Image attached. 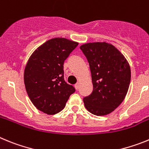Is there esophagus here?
<instances>
[{"instance_id": "esophagus-1", "label": "esophagus", "mask_w": 149, "mask_h": 149, "mask_svg": "<svg viewBox=\"0 0 149 149\" xmlns=\"http://www.w3.org/2000/svg\"><path fill=\"white\" fill-rule=\"evenodd\" d=\"M79 86H80V84H79V83H77V84L74 85V87H75V89H77V90L79 89Z\"/></svg>"}]
</instances>
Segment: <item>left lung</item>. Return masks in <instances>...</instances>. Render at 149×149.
Wrapping results in <instances>:
<instances>
[{
    "instance_id": "left-lung-1",
    "label": "left lung",
    "mask_w": 149,
    "mask_h": 149,
    "mask_svg": "<svg viewBox=\"0 0 149 149\" xmlns=\"http://www.w3.org/2000/svg\"><path fill=\"white\" fill-rule=\"evenodd\" d=\"M89 64L93 89L84 97L85 107L95 116L110 113L123 101L131 82V68L120 51L106 42L80 47Z\"/></svg>"
}]
</instances>
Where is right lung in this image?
Masks as SVG:
<instances>
[{"instance_id": "1", "label": "right lung", "mask_w": 149, "mask_h": 149, "mask_svg": "<svg viewBox=\"0 0 149 149\" xmlns=\"http://www.w3.org/2000/svg\"><path fill=\"white\" fill-rule=\"evenodd\" d=\"M78 43L64 38L47 41L33 52L24 69L26 91L34 106L48 115L61 111L75 92L64 80L63 64Z\"/></svg>"}]
</instances>
